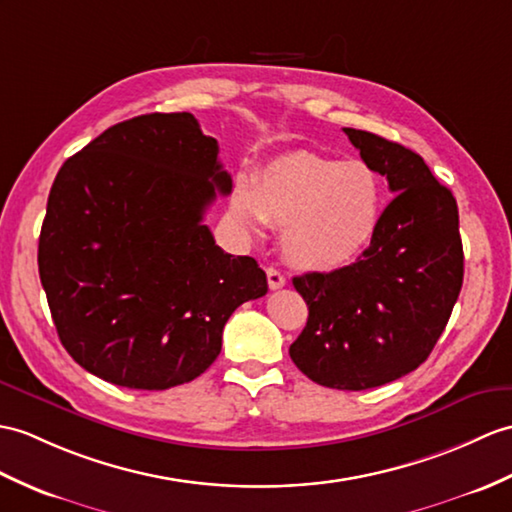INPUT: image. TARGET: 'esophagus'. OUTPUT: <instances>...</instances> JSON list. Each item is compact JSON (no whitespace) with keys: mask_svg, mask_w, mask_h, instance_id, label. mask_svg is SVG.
Here are the masks:
<instances>
[{"mask_svg":"<svg viewBox=\"0 0 512 512\" xmlns=\"http://www.w3.org/2000/svg\"><path fill=\"white\" fill-rule=\"evenodd\" d=\"M266 277H268L270 290H279V288H283V285H285V277L281 275L277 268H268L266 270Z\"/></svg>","mask_w":512,"mask_h":512,"instance_id":"1","label":"esophagus"}]
</instances>
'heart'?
Here are the masks:
<instances>
[{"instance_id":"1","label":"heart","mask_w":512,"mask_h":512,"mask_svg":"<svg viewBox=\"0 0 512 512\" xmlns=\"http://www.w3.org/2000/svg\"><path fill=\"white\" fill-rule=\"evenodd\" d=\"M233 213L248 231L281 227V253L301 270L327 272L351 264L371 244L382 216V183L362 161L290 152L242 189Z\"/></svg>"}]
</instances>
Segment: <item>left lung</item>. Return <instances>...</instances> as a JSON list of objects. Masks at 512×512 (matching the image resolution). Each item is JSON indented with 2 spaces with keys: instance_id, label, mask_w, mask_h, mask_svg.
Wrapping results in <instances>:
<instances>
[{
  "instance_id": "left-lung-1",
  "label": "left lung",
  "mask_w": 512,
  "mask_h": 512,
  "mask_svg": "<svg viewBox=\"0 0 512 512\" xmlns=\"http://www.w3.org/2000/svg\"><path fill=\"white\" fill-rule=\"evenodd\" d=\"M344 133L395 198L355 264L292 279L310 316L290 358L320 386L366 390L427 360L458 301L465 255L456 198L419 154L366 130Z\"/></svg>"
}]
</instances>
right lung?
<instances>
[{
	"mask_svg": "<svg viewBox=\"0 0 512 512\" xmlns=\"http://www.w3.org/2000/svg\"><path fill=\"white\" fill-rule=\"evenodd\" d=\"M218 152L192 113H150L106 128L54 178L39 275L63 347L104 382H192L229 316L268 292L257 261L224 253L202 224L233 189Z\"/></svg>",
	"mask_w": 512,
	"mask_h": 512,
	"instance_id": "right-lung-1",
	"label": "right lung"
}]
</instances>
